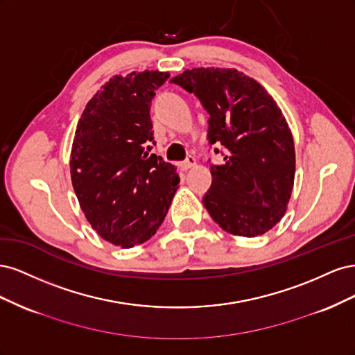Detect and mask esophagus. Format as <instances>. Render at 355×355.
<instances>
[{
    "mask_svg": "<svg viewBox=\"0 0 355 355\" xmlns=\"http://www.w3.org/2000/svg\"><path fill=\"white\" fill-rule=\"evenodd\" d=\"M196 166V158L194 157H188L185 161H182V163H179V168L180 170H189Z\"/></svg>",
    "mask_w": 355,
    "mask_h": 355,
    "instance_id": "1",
    "label": "esophagus"
}]
</instances>
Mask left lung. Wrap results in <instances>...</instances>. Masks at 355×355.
Masks as SVG:
<instances>
[{
    "label": "left lung",
    "instance_id": "obj_1",
    "mask_svg": "<svg viewBox=\"0 0 355 355\" xmlns=\"http://www.w3.org/2000/svg\"><path fill=\"white\" fill-rule=\"evenodd\" d=\"M170 81L197 96L210 115L209 144L225 149L202 197L211 219L240 237L274 228L292 196L296 159L292 132L272 96L234 68L187 69Z\"/></svg>",
    "mask_w": 355,
    "mask_h": 355
}]
</instances>
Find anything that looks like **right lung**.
Wrapping results in <instances>:
<instances>
[{"label":"right lung","instance_id":"obj_1","mask_svg":"<svg viewBox=\"0 0 355 355\" xmlns=\"http://www.w3.org/2000/svg\"><path fill=\"white\" fill-rule=\"evenodd\" d=\"M168 72L142 71L105 83L85 105L71 151V179L81 210L106 241L130 249L163 223L179 188L176 167L149 154V110Z\"/></svg>","mask_w":355,"mask_h":355}]
</instances>
